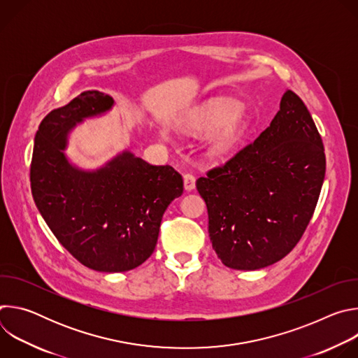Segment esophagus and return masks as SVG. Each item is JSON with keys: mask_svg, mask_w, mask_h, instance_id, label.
Here are the masks:
<instances>
[{"mask_svg": "<svg viewBox=\"0 0 358 358\" xmlns=\"http://www.w3.org/2000/svg\"><path fill=\"white\" fill-rule=\"evenodd\" d=\"M184 188L185 191H192L195 188V177L192 174H184Z\"/></svg>", "mask_w": 358, "mask_h": 358, "instance_id": "esophagus-1", "label": "esophagus"}]
</instances>
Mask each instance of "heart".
I'll use <instances>...</instances> for the list:
<instances>
[{
  "mask_svg": "<svg viewBox=\"0 0 358 358\" xmlns=\"http://www.w3.org/2000/svg\"><path fill=\"white\" fill-rule=\"evenodd\" d=\"M243 123L242 110L228 99H217L185 115L181 120L184 131L194 134H210V145L214 152H228L238 141ZM170 140L167 131L160 133Z\"/></svg>",
  "mask_w": 358,
  "mask_h": 358,
  "instance_id": "obj_1",
  "label": "heart"
}]
</instances>
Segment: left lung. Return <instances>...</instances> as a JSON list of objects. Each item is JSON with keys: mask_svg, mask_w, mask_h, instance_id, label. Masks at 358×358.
<instances>
[{"mask_svg": "<svg viewBox=\"0 0 358 358\" xmlns=\"http://www.w3.org/2000/svg\"><path fill=\"white\" fill-rule=\"evenodd\" d=\"M324 173L317 127L301 99L287 89L269 127L196 180L221 262L257 271L285 258L312 220Z\"/></svg>", "mask_w": 358, "mask_h": 358, "instance_id": "obj_1", "label": "left lung"}]
</instances>
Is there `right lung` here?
Listing matches in <instances>:
<instances>
[{
    "label": "right lung",
    "instance_id": "1",
    "mask_svg": "<svg viewBox=\"0 0 358 358\" xmlns=\"http://www.w3.org/2000/svg\"><path fill=\"white\" fill-rule=\"evenodd\" d=\"M112 96L87 90L50 112L34 140L31 189L36 208L62 246L97 272H126L150 258L163 214L182 194L170 166H151L124 150L96 170L66 156L69 133L112 110Z\"/></svg>",
    "mask_w": 358,
    "mask_h": 358
}]
</instances>
